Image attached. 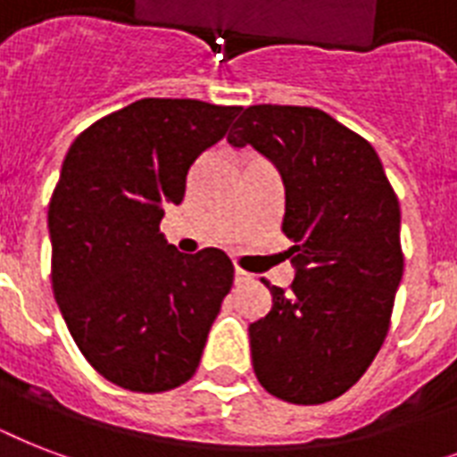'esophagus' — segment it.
Segmentation results:
<instances>
[{
  "label": "esophagus",
  "mask_w": 457,
  "mask_h": 457,
  "mask_svg": "<svg viewBox=\"0 0 457 457\" xmlns=\"http://www.w3.org/2000/svg\"><path fill=\"white\" fill-rule=\"evenodd\" d=\"M251 275L246 270H242V268H235V285H244V282H249Z\"/></svg>",
  "instance_id": "esophagus-1"
}]
</instances>
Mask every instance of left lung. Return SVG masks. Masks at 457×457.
<instances>
[{
  "label": "left lung",
  "instance_id": "obj_1",
  "mask_svg": "<svg viewBox=\"0 0 457 457\" xmlns=\"http://www.w3.org/2000/svg\"><path fill=\"white\" fill-rule=\"evenodd\" d=\"M232 146L251 145L282 175V232L294 242L289 289L265 282L272 308L249 325L268 394L332 401L375 361L403 278L401 208L368 139L311 106L244 109Z\"/></svg>",
  "mask_w": 457,
  "mask_h": 457
}]
</instances>
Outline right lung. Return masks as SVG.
I'll list each match as a JSON object with an SVG mask.
<instances>
[{
    "label": "right lung",
    "instance_id": "right-lung-1",
    "mask_svg": "<svg viewBox=\"0 0 457 457\" xmlns=\"http://www.w3.org/2000/svg\"><path fill=\"white\" fill-rule=\"evenodd\" d=\"M242 106L139 99L80 132L49 201L52 287L80 353L109 382L161 394L196 372L235 268L161 235L187 172Z\"/></svg>",
    "mask_w": 457,
    "mask_h": 457
}]
</instances>
